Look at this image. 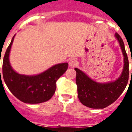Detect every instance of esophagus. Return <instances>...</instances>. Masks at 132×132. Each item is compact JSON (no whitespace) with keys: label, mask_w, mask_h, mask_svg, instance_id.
<instances>
[{"label":"esophagus","mask_w":132,"mask_h":132,"mask_svg":"<svg viewBox=\"0 0 132 132\" xmlns=\"http://www.w3.org/2000/svg\"><path fill=\"white\" fill-rule=\"evenodd\" d=\"M68 64H69V66H71V67H75L77 65V61L75 59L72 58V59H70L68 61Z\"/></svg>","instance_id":"obj_1"}]
</instances>
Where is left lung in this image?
Wrapping results in <instances>:
<instances>
[{"label": "left lung", "mask_w": 132, "mask_h": 132, "mask_svg": "<svg viewBox=\"0 0 132 132\" xmlns=\"http://www.w3.org/2000/svg\"><path fill=\"white\" fill-rule=\"evenodd\" d=\"M124 56V67L121 77L113 82L98 84L88 77L78 68L76 70V84L78 98L86 106L94 109H103L114 102L125 90L129 79V61L121 37L116 33Z\"/></svg>", "instance_id": "8db88e82"}]
</instances>
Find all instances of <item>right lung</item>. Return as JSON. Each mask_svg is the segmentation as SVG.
Wrapping results in <instances>:
<instances>
[{"label":"right lung","instance_id":"add662e5","mask_svg":"<svg viewBox=\"0 0 132 132\" xmlns=\"http://www.w3.org/2000/svg\"><path fill=\"white\" fill-rule=\"evenodd\" d=\"M14 36L3 57L2 75L5 84L11 93L22 102L36 104L47 101L53 96L56 90V82L66 72L68 64H56L41 74L34 76L18 74L12 69L9 60ZM1 80L2 81L1 78Z\"/></svg>","mask_w":132,"mask_h":132}]
</instances>
